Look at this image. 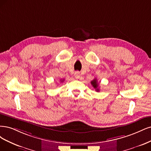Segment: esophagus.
Wrapping results in <instances>:
<instances>
[{"label":"esophagus","mask_w":151,"mask_h":151,"mask_svg":"<svg viewBox=\"0 0 151 151\" xmlns=\"http://www.w3.org/2000/svg\"><path fill=\"white\" fill-rule=\"evenodd\" d=\"M75 77L76 79L80 78V73L79 71L75 72Z\"/></svg>","instance_id":"esophagus-1"}]
</instances>
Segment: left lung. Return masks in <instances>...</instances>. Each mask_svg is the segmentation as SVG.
I'll list each match as a JSON object with an SVG mask.
<instances>
[{
  "mask_svg": "<svg viewBox=\"0 0 151 151\" xmlns=\"http://www.w3.org/2000/svg\"><path fill=\"white\" fill-rule=\"evenodd\" d=\"M91 85L94 87V88L96 90V91H99V84H98V82H97V80L96 78H95L94 80H92L91 81Z\"/></svg>",
  "mask_w": 151,
  "mask_h": 151,
  "instance_id": "obj_1",
  "label": "left lung"
}]
</instances>
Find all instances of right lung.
<instances>
[{
	"label": "right lung",
	"instance_id": "1",
	"mask_svg": "<svg viewBox=\"0 0 151 151\" xmlns=\"http://www.w3.org/2000/svg\"><path fill=\"white\" fill-rule=\"evenodd\" d=\"M63 81H64V79H63V80H61V81H61V82H63Z\"/></svg>",
	"mask_w": 151,
	"mask_h": 151
}]
</instances>
